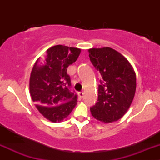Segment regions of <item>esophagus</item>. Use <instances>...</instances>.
<instances>
[{
	"instance_id": "34e87169",
	"label": "esophagus",
	"mask_w": 160,
	"mask_h": 160,
	"mask_svg": "<svg viewBox=\"0 0 160 160\" xmlns=\"http://www.w3.org/2000/svg\"><path fill=\"white\" fill-rule=\"evenodd\" d=\"M78 96L80 98V99H82L83 98V96H84V93L83 92H80V93H78Z\"/></svg>"
}]
</instances>
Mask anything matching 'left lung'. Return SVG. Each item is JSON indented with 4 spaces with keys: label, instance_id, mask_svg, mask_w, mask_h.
<instances>
[{
    "label": "left lung",
    "instance_id": "left-lung-1",
    "mask_svg": "<svg viewBox=\"0 0 160 160\" xmlns=\"http://www.w3.org/2000/svg\"><path fill=\"white\" fill-rule=\"evenodd\" d=\"M88 52L92 64L102 77L98 101L90 112L103 123L116 122L125 115L134 99L135 72L128 59L114 49L92 48Z\"/></svg>",
    "mask_w": 160,
    "mask_h": 160
}]
</instances>
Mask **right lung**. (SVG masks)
<instances>
[{
  "instance_id": "right-lung-1",
  "label": "right lung",
  "mask_w": 160,
  "mask_h": 160,
  "mask_svg": "<svg viewBox=\"0 0 160 160\" xmlns=\"http://www.w3.org/2000/svg\"><path fill=\"white\" fill-rule=\"evenodd\" d=\"M81 49L57 45L38 58L30 75L31 98L40 114L52 122H60L77 104V96L69 90L67 67L76 62Z\"/></svg>"
}]
</instances>
